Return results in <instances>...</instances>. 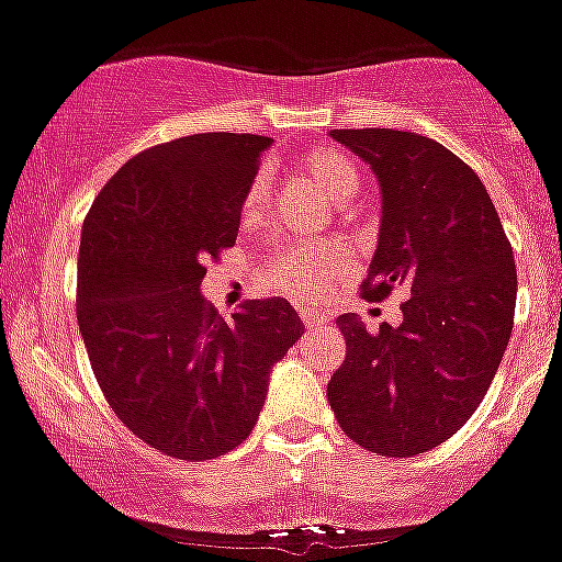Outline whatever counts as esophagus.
Returning a JSON list of instances; mask_svg holds the SVG:
<instances>
[{"instance_id":"34e87169","label":"esophagus","mask_w":562,"mask_h":562,"mask_svg":"<svg viewBox=\"0 0 562 562\" xmlns=\"http://www.w3.org/2000/svg\"><path fill=\"white\" fill-rule=\"evenodd\" d=\"M300 317H303V324L308 326V329H317V326H324L326 324V317L324 315H317V312H300Z\"/></svg>"}]
</instances>
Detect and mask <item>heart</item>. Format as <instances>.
<instances>
[{
	"label": "heart",
	"instance_id": "1",
	"mask_svg": "<svg viewBox=\"0 0 562 562\" xmlns=\"http://www.w3.org/2000/svg\"><path fill=\"white\" fill-rule=\"evenodd\" d=\"M300 178L329 198L333 203L344 206L359 192V169L356 162L341 151L315 148L297 162ZM268 187L265 180H254L245 198V218H256L265 206ZM350 271V254L338 245H303L285 250L268 265V280L277 289L289 291L294 297L321 300L329 289V282Z\"/></svg>",
	"mask_w": 562,
	"mask_h": 562
}]
</instances>
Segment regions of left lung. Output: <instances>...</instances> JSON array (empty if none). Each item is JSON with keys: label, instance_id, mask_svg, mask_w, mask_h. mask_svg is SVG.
Here are the masks:
<instances>
[{"label": "left lung", "instance_id": "8db88e82", "mask_svg": "<svg viewBox=\"0 0 562 562\" xmlns=\"http://www.w3.org/2000/svg\"><path fill=\"white\" fill-rule=\"evenodd\" d=\"M379 180V245L364 297L408 291L402 324H335L347 359L326 387L344 435L411 458L458 431L484 400L510 341L516 262L479 175L428 136L393 127L329 131Z\"/></svg>", "mask_w": 562, "mask_h": 562}]
</instances>
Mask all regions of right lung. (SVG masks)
Masks as SVG:
<instances>
[{"label":"right lung","instance_id":"right-lung-1","mask_svg":"<svg viewBox=\"0 0 562 562\" xmlns=\"http://www.w3.org/2000/svg\"><path fill=\"white\" fill-rule=\"evenodd\" d=\"M273 139L194 134L136 154L83 218L78 326L110 408L139 440L210 461L254 431L273 364L303 321L289 300L221 317L203 262L236 245L247 189Z\"/></svg>","mask_w":562,"mask_h":562}]
</instances>
